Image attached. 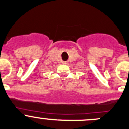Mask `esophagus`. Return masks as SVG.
Instances as JSON below:
<instances>
[{
	"instance_id": "obj_1",
	"label": "esophagus",
	"mask_w": 129,
	"mask_h": 129,
	"mask_svg": "<svg viewBox=\"0 0 129 129\" xmlns=\"http://www.w3.org/2000/svg\"><path fill=\"white\" fill-rule=\"evenodd\" d=\"M62 63H63V64H67V62H63Z\"/></svg>"
}]
</instances>
